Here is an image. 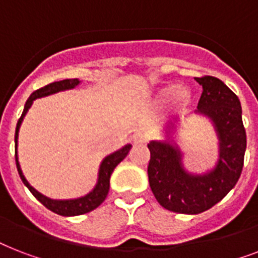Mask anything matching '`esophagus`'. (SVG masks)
Here are the masks:
<instances>
[{
  "label": "esophagus",
  "instance_id": "esophagus-1",
  "mask_svg": "<svg viewBox=\"0 0 258 258\" xmlns=\"http://www.w3.org/2000/svg\"><path fill=\"white\" fill-rule=\"evenodd\" d=\"M133 142L135 143V145H143V143L147 142V137H146L143 133H141V131H138V133L134 134Z\"/></svg>",
  "mask_w": 258,
  "mask_h": 258
}]
</instances>
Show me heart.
<instances>
[{
  "label": "heart",
  "mask_w": 258,
  "mask_h": 258,
  "mask_svg": "<svg viewBox=\"0 0 258 258\" xmlns=\"http://www.w3.org/2000/svg\"><path fill=\"white\" fill-rule=\"evenodd\" d=\"M157 100L159 103H166L170 100L172 105H175L178 108H184L191 103V92L184 87L167 84L157 92Z\"/></svg>",
  "instance_id": "obj_1"
}]
</instances>
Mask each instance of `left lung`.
<instances>
[{
  "label": "left lung",
  "instance_id": "8db88e82",
  "mask_svg": "<svg viewBox=\"0 0 258 258\" xmlns=\"http://www.w3.org/2000/svg\"><path fill=\"white\" fill-rule=\"evenodd\" d=\"M204 91L198 112L213 120L220 138V161L213 171L191 175L184 171L180 151L169 143L150 142V187L165 209L182 214H198L218 204L240 179L244 167L246 133L240 99L220 79L196 78Z\"/></svg>",
  "mask_w": 258,
  "mask_h": 258
}]
</instances>
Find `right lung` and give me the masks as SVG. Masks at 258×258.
Returning <instances> with one entry per match:
<instances>
[{"label":"right lung","instance_id":"1","mask_svg":"<svg viewBox=\"0 0 258 258\" xmlns=\"http://www.w3.org/2000/svg\"><path fill=\"white\" fill-rule=\"evenodd\" d=\"M79 84L78 79H67V80H61V82H54L50 83L48 86L42 87V88L34 91L32 95L29 96V99L26 100L25 107H24V112H22L21 117L18 119L17 127H16V135H14V142H16V165H17L18 174H20V178L22 179L24 184L26 187L29 188V191L33 194L36 198H37L40 202H41L46 209H49L50 212L56 213V214H60V216L66 217H72V216H80V214H86V213L91 212L93 209H96L99 205L103 204V201L105 200V197L108 194L109 190V178H111V174H112L113 169L116 167L119 163H120L127 154L130 153L131 150V145L124 146L123 149L116 151V153L111 154L108 157L105 158L104 161L101 162L100 171H99V180H97L96 187L93 188L92 191L87 194L86 197H82V198H78V200H70V201H54L50 200V198H46L45 196H42L37 190H34L28 180L25 179V176L22 175V171L20 169V163H18L17 159V138H18V130H20V125H21V121L25 116V113L28 112V109L30 108V105L33 103L34 99L42 96H48L50 93H56L58 91H64V89H71L75 88V87Z\"/></svg>","mask_w":258,"mask_h":258}]
</instances>
